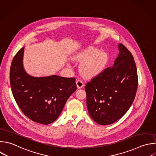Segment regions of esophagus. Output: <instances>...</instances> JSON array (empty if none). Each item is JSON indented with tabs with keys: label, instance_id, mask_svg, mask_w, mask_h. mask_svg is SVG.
Returning <instances> with one entry per match:
<instances>
[{
	"label": "esophagus",
	"instance_id": "1",
	"mask_svg": "<svg viewBox=\"0 0 156 156\" xmlns=\"http://www.w3.org/2000/svg\"><path fill=\"white\" fill-rule=\"evenodd\" d=\"M76 85L78 88H81L84 86V83L83 82V81L80 79H77L76 80Z\"/></svg>",
	"mask_w": 156,
	"mask_h": 156
}]
</instances>
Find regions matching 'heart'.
I'll use <instances>...</instances> for the list:
<instances>
[{
  "label": "heart",
  "mask_w": 156,
  "mask_h": 156,
  "mask_svg": "<svg viewBox=\"0 0 156 156\" xmlns=\"http://www.w3.org/2000/svg\"><path fill=\"white\" fill-rule=\"evenodd\" d=\"M94 47H89L77 56V59L83 62L80 71L86 77H93L100 74L105 67L108 57L106 52L98 51Z\"/></svg>",
  "instance_id": "obj_1"
}]
</instances>
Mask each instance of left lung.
<instances>
[{
	"mask_svg": "<svg viewBox=\"0 0 156 156\" xmlns=\"http://www.w3.org/2000/svg\"><path fill=\"white\" fill-rule=\"evenodd\" d=\"M113 68H107L85 85L87 106L91 118L101 125L113 124L129 110L138 87L136 65L130 52L118 44Z\"/></svg>",
	"mask_w": 156,
	"mask_h": 156,
	"instance_id": "obj_1",
	"label": "left lung"
}]
</instances>
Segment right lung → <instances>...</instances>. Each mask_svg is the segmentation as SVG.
Segmentation results:
<instances>
[{
    "label": "right lung",
    "instance_id": "1",
    "mask_svg": "<svg viewBox=\"0 0 156 156\" xmlns=\"http://www.w3.org/2000/svg\"><path fill=\"white\" fill-rule=\"evenodd\" d=\"M24 48L15 55L11 65L10 81L14 98L23 113L31 120L43 124L54 122L76 89L74 77L53 75L34 77L23 66Z\"/></svg>",
    "mask_w": 156,
    "mask_h": 156
}]
</instances>
